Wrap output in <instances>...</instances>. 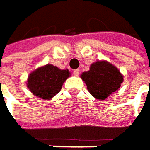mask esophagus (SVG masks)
Wrapping results in <instances>:
<instances>
[{
    "label": "esophagus",
    "mask_w": 150,
    "mask_h": 150,
    "mask_svg": "<svg viewBox=\"0 0 150 150\" xmlns=\"http://www.w3.org/2000/svg\"><path fill=\"white\" fill-rule=\"evenodd\" d=\"M73 75H74V76H76V77H77V76H79V69L74 70V71H73Z\"/></svg>",
    "instance_id": "34e87169"
}]
</instances>
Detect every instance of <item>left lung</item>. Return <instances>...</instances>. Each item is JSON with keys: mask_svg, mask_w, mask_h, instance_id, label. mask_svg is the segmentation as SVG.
Wrapping results in <instances>:
<instances>
[{"mask_svg": "<svg viewBox=\"0 0 150 150\" xmlns=\"http://www.w3.org/2000/svg\"><path fill=\"white\" fill-rule=\"evenodd\" d=\"M88 91L96 99L103 100L117 91L123 81L119 70L106 61L93 64L88 71L81 75Z\"/></svg>", "mask_w": 150, "mask_h": 150, "instance_id": "left-lung-1", "label": "left lung"}]
</instances>
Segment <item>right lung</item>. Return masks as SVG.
Masks as SVG:
<instances>
[{
  "instance_id": "obj_1",
  "label": "right lung",
  "mask_w": 150,
  "mask_h": 150,
  "mask_svg": "<svg viewBox=\"0 0 150 150\" xmlns=\"http://www.w3.org/2000/svg\"><path fill=\"white\" fill-rule=\"evenodd\" d=\"M69 76L68 70H60L57 66L47 64L30 74L27 86L34 95L43 100H50L59 93Z\"/></svg>"
}]
</instances>
